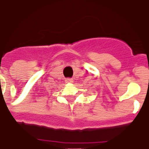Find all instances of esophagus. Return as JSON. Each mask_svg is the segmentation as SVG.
Instances as JSON below:
<instances>
[{
	"label": "esophagus",
	"instance_id": "34e87169",
	"mask_svg": "<svg viewBox=\"0 0 149 149\" xmlns=\"http://www.w3.org/2000/svg\"><path fill=\"white\" fill-rule=\"evenodd\" d=\"M72 82H73L72 79H70V78L65 79V83H72Z\"/></svg>",
	"mask_w": 149,
	"mask_h": 149
}]
</instances>
